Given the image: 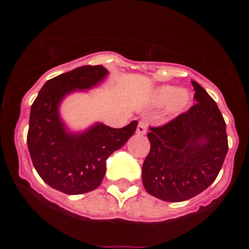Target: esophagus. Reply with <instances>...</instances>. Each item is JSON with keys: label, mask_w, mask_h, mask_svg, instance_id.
I'll list each match as a JSON object with an SVG mask.
<instances>
[{"label": "esophagus", "mask_w": 249, "mask_h": 249, "mask_svg": "<svg viewBox=\"0 0 249 249\" xmlns=\"http://www.w3.org/2000/svg\"><path fill=\"white\" fill-rule=\"evenodd\" d=\"M146 132H147V124L144 122H142L141 121L140 123H138V126H137V129H136V133L140 136H144L146 135Z\"/></svg>", "instance_id": "1"}]
</instances>
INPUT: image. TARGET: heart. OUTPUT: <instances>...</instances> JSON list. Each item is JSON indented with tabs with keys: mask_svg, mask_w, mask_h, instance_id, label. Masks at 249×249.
Returning <instances> with one entry per match:
<instances>
[{
	"mask_svg": "<svg viewBox=\"0 0 249 249\" xmlns=\"http://www.w3.org/2000/svg\"><path fill=\"white\" fill-rule=\"evenodd\" d=\"M151 103L156 107L167 106V112L177 116L190 106L191 94L187 89H179L175 86H160L152 93Z\"/></svg>",
	"mask_w": 249,
	"mask_h": 249,
	"instance_id": "1",
	"label": "heart"
}]
</instances>
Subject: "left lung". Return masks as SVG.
I'll return each mask as SVG.
<instances>
[{
  "label": "left lung",
  "mask_w": 249,
  "mask_h": 249,
  "mask_svg": "<svg viewBox=\"0 0 249 249\" xmlns=\"http://www.w3.org/2000/svg\"><path fill=\"white\" fill-rule=\"evenodd\" d=\"M196 105L160 127H151L142 166L147 192L167 202H182L214 182L228 151L226 122L218 106L192 81Z\"/></svg>",
  "instance_id": "1"
}]
</instances>
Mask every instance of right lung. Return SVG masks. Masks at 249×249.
I'll return each mask as SVG.
<instances>
[{"label": "right lung", "mask_w": 249, "mask_h": 249, "mask_svg": "<svg viewBox=\"0 0 249 249\" xmlns=\"http://www.w3.org/2000/svg\"><path fill=\"white\" fill-rule=\"evenodd\" d=\"M108 74L103 66H82L51 78L32 103L27 146L39 177L66 195L96 190L106 173V160L136 132L138 122L122 128L94 123L82 132H71L59 116V105L74 91L100 85Z\"/></svg>", "instance_id": "add662e5"}]
</instances>
